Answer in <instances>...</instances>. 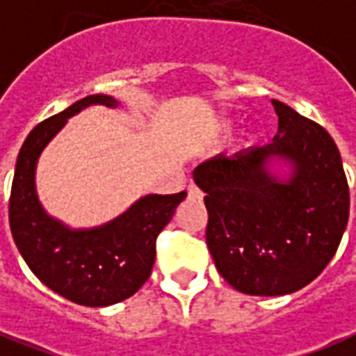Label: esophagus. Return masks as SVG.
Instances as JSON below:
<instances>
[{
  "instance_id": "34e87169",
  "label": "esophagus",
  "mask_w": 356,
  "mask_h": 356,
  "mask_svg": "<svg viewBox=\"0 0 356 356\" xmlns=\"http://www.w3.org/2000/svg\"><path fill=\"white\" fill-rule=\"evenodd\" d=\"M188 196L194 198V200H202V196H204V194H202V191L196 185H188Z\"/></svg>"
}]
</instances>
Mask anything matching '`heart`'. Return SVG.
Masks as SVG:
<instances>
[{
	"label": "heart",
	"instance_id": "1",
	"mask_svg": "<svg viewBox=\"0 0 356 356\" xmlns=\"http://www.w3.org/2000/svg\"><path fill=\"white\" fill-rule=\"evenodd\" d=\"M227 129H229V125H223V127H221V133L227 131Z\"/></svg>",
	"mask_w": 356,
	"mask_h": 356
}]
</instances>
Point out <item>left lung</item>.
<instances>
[{
  "instance_id": "1",
  "label": "left lung",
  "mask_w": 356,
  "mask_h": 356,
  "mask_svg": "<svg viewBox=\"0 0 356 356\" xmlns=\"http://www.w3.org/2000/svg\"><path fill=\"white\" fill-rule=\"evenodd\" d=\"M273 143L219 154L194 170L206 193V242L219 275L248 296H286L313 282L336 255L349 219V185L330 133L273 99ZM282 157L294 175L268 173Z\"/></svg>"
}]
</instances>
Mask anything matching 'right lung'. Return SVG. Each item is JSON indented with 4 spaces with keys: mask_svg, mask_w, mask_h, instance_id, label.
<instances>
[{
    "mask_svg": "<svg viewBox=\"0 0 356 356\" xmlns=\"http://www.w3.org/2000/svg\"><path fill=\"white\" fill-rule=\"evenodd\" d=\"M89 104L118 102L108 95H89L30 131L17 158L9 225L22 259L47 288L78 305L106 307L131 298L147 282L156 259V238L186 193L148 194L124 216L91 231H70L47 216L35 194V163L66 120Z\"/></svg>",
    "mask_w": 356,
    "mask_h": 356,
    "instance_id": "obj_1",
    "label": "right lung"
}]
</instances>
